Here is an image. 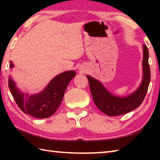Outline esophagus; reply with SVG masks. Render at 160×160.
<instances>
[{"mask_svg": "<svg viewBox=\"0 0 160 160\" xmlns=\"http://www.w3.org/2000/svg\"><path fill=\"white\" fill-rule=\"evenodd\" d=\"M78 68H80V67H78Z\"/></svg>", "mask_w": 160, "mask_h": 160, "instance_id": "obj_1", "label": "esophagus"}]
</instances>
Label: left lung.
I'll return each mask as SVG.
<instances>
[{"mask_svg": "<svg viewBox=\"0 0 160 160\" xmlns=\"http://www.w3.org/2000/svg\"><path fill=\"white\" fill-rule=\"evenodd\" d=\"M10 67H14L12 62ZM75 75L74 70L62 72L54 77L41 92L32 95L22 93L11 78L8 80V86L16 104L24 113L38 118H48L57 110L68 85Z\"/></svg>", "mask_w": 160, "mask_h": 160, "instance_id": "left-lung-1", "label": "left lung"}]
</instances>
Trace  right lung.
<instances>
[{"label":"right lung","mask_w":160,"mask_h":160,"mask_svg":"<svg viewBox=\"0 0 160 160\" xmlns=\"http://www.w3.org/2000/svg\"><path fill=\"white\" fill-rule=\"evenodd\" d=\"M143 78L140 88L126 97H117L111 94L104 87L94 78L87 76L89 81L93 101L99 109L108 116H118L126 113L139 107L147 93L150 80L148 47L143 46Z\"/></svg>","instance_id":"obj_1"}]
</instances>
